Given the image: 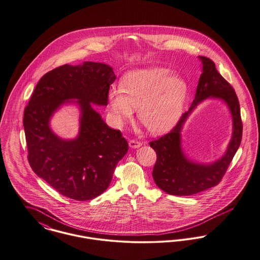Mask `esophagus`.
<instances>
[{
    "mask_svg": "<svg viewBox=\"0 0 260 260\" xmlns=\"http://www.w3.org/2000/svg\"><path fill=\"white\" fill-rule=\"evenodd\" d=\"M129 146L131 147V148H139V147H141L142 143L140 141H137V140H130L129 141Z\"/></svg>",
    "mask_w": 260,
    "mask_h": 260,
    "instance_id": "esophagus-1",
    "label": "esophagus"
}]
</instances>
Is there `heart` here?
Masks as SVG:
<instances>
[{
    "instance_id": "obj_1",
    "label": "heart",
    "mask_w": 260,
    "mask_h": 260,
    "mask_svg": "<svg viewBox=\"0 0 260 260\" xmlns=\"http://www.w3.org/2000/svg\"><path fill=\"white\" fill-rule=\"evenodd\" d=\"M187 93V83L169 70L145 69L128 72L120 88H110L108 105L117 125L130 118L137 106L142 124L152 133H162L180 117Z\"/></svg>"
}]
</instances>
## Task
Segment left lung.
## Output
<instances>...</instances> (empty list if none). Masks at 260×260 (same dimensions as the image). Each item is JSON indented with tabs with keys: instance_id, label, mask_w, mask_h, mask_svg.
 <instances>
[{
	"instance_id": "1",
	"label": "left lung",
	"mask_w": 260,
	"mask_h": 260,
	"mask_svg": "<svg viewBox=\"0 0 260 260\" xmlns=\"http://www.w3.org/2000/svg\"><path fill=\"white\" fill-rule=\"evenodd\" d=\"M203 62V73L199 79L194 99L176 126L164 136L149 144L157 154L153 169L156 185L169 194L190 196L218 185L234 159L242 138V121L238 98L233 86L218 73L212 59L199 56ZM211 95L222 99L232 112L234 121L233 138L226 155L212 165H196L185 158L180 149L182 124L192 109Z\"/></svg>"
}]
</instances>
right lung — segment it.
I'll return each instance as SVG.
<instances>
[{"label": "right lung", "mask_w": 260, "mask_h": 260, "mask_svg": "<svg viewBox=\"0 0 260 260\" xmlns=\"http://www.w3.org/2000/svg\"><path fill=\"white\" fill-rule=\"evenodd\" d=\"M115 79L112 68L105 63L64 64L40 79L24 108L29 166L49 186L72 200L88 201L101 194L128 151L121 131L111 129L90 104L107 105ZM71 99H78L82 110L81 131L76 140L66 142L52 133L48 122Z\"/></svg>", "instance_id": "right-lung-1"}]
</instances>
